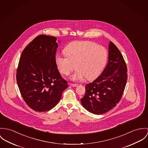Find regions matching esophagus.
Segmentation results:
<instances>
[{
  "label": "esophagus",
  "instance_id": "34e87169",
  "mask_svg": "<svg viewBox=\"0 0 148 148\" xmlns=\"http://www.w3.org/2000/svg\"><path fill=\"white\" fill-rule=\"evenodd\" d=\"M69 84H70V86H73V87H76V86H78L77 84H73V83H69Z\"/></svg>",
  "mask_w": 148,
  "mask_h": 148
}]
</instances>
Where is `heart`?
<instances>
[{
  "mask_svg": "<svg viewBox=\"0 0 148 148\" xmlns=\"http://www.w3.org/2000/svg\"><path fill=\"white\" fill-rule=\"evenodd\" d=\"M66 55L57 54L56 64L59 71L69 75L76 67L78 70L71 76L73 81H81L84 78L91 81L95 79L103 70L107 61L108 53L103 46L89 41H75L64 49Z\"/></svg>",
  "mask_w": 148,
  "mask_h": 148,
  "instance_id": "obj_1",
  "label": "heart"
}]
</instances>
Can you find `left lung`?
I'll return each instance as SVG.
<instances>
[{
    "mask_svg": "<svg viewBox=\"0 0 148 148\" xmlns=\"http://www.w3.org/2000/svg\"><path fill=\"white\" fill-rule=\"evenodd\" d=\"M108 62L93 82L86 85L82 106L91 113L101 115L108 112L121 99L127 81V67L120 50L112 42L108 47Z\"/></svg>",
    "mask_w": 148,
    "mask_h": 148,
    "instance_id": "left-lung-1",
    "label": "left lung"
}]
</instances>
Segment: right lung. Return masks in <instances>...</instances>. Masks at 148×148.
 I'll return each instance as SVG.
<instances>
[{
	"label": "right lung",
	"mask_w": 148,
	"mask_h": 148,
	"mask_svg": "<svg viewBox=\"0 0 148 148\" xmlns=\"http://www.w3.org/2000/svg\"><path fill=\"white\" fill-rule=\"evenodd\" d=\"M56 40L54 36L39 35L25 48L20 58L17 83L25 102L35 111L54 108L68 87L56 64Z\"/></svg>",
	"instance_id": "right-lung-1"
}]
</instances>
